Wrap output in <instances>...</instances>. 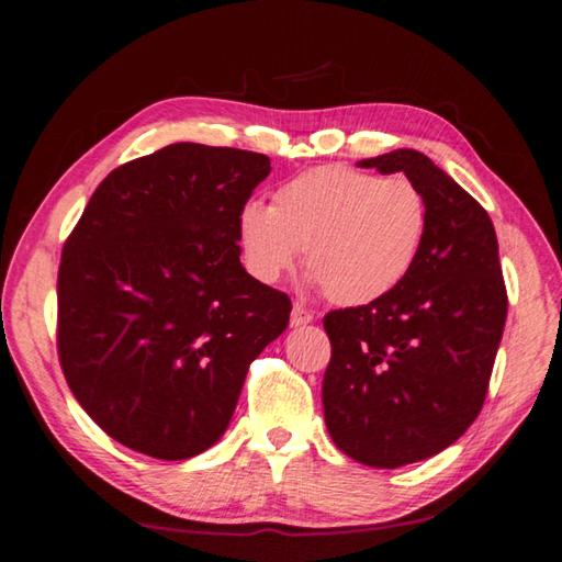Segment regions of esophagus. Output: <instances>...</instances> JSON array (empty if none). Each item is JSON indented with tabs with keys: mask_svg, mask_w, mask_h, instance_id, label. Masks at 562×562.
Segmentation results:
<instances>
[{
	"mask_svg": "<svg viewBox=\"0 0 562 562\" xmlns=\"http://www.w3.org/2000/svg\"><path fill=\"white\" fill-rule=\"evenodd\" d=\"M312 319H315V312L307 310V307H302V304H294L292 317H290L292 327H304V325H310Z\"/></svg>",
	"mask_w": 562,
	"mask_h": 562,
	"instance_id": "obj_1",
	"label": "esophagus"
}]
</instances>
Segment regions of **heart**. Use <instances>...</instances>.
<instances>
[{
  "instance_id": "heart-1",
  "label": "heart",
  "mask_w": 562,
  "mask_h": 562,
  "mask_svg": "<svg viewBox=\"0 0 562 562\" xmlns=\"http://www.w3.org/2000/svg\"><path fill=\"white\" fill-rule=\"evenodd\" d=\"M429 233V203L412 178L317 166L278 186L272 203H245L235 235L247 272L278 282L304 265L327 297L359 307L392 294Z\"/></svg>"
}]
</instances>
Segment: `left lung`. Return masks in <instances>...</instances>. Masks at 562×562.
Returning <instances> with one entry per match:
<instances>
[{
    "instance_id": "left-lung-1",
    "label": "left lung",
    "mask_w": 562,
    "mask_h": 562,
    "mask_svg": "<svg viewBox=\"0 0 562 562\" xmlns=\"http://www.w3.org/2000/svg\"><path fill=\"white\" fill-rule=\"evenodd\" d=\"M357 166L412 178L429 203V233L392 294L325 317L322 406L339 451L398 469L449 449L475 422L508 294L488 213L431 158L398 148Z\"/></svg>"
}]
</instances>
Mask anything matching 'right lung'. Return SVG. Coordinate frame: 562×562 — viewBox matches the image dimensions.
<instances>
[{
  "label": "right lung",
  "instance_id": "add662e5",
  "mask_svg": "<svg viewBox=\"0 0 562 562\" xmlns=\"http://www.w3.org/2000/svg\"><path fill=\"white\" fill-rule=\"evenodd\" d=\"M252 150L173 144L103 178L59 265V361L111 439L164 461L231 424L292 302L240 262L235 221L270 176Z\"/></svg>",
  "mask_w": 562,
  "mask_h": 562
}]
</instances>
